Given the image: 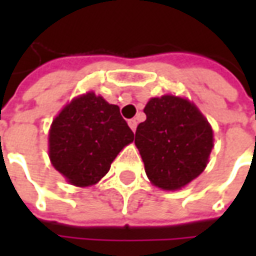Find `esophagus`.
I'll use <instances>...</instances> for the list:
<instances>
[{
	"instance_id": "obj_1",
	"label": "esophagus",
	"mask_w": 256,
	"mask_h": 256,
	"mask_svg": "<svg viewBox=\"0 0 256 256\" xmlns=\"http://www.w3.org/2000/svg\"><path fill=\"white\" fill-rule=\"evenodd\" d=\"M128 123V126H130V128H132L133 132H136V128H137V120H136V119H130Z\"/></svg>"
}]
</instances>
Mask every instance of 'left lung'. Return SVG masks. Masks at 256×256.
Here are the masks:
<instances>
[{
    "label": "left lung",
    "mask_w": 256,
    "mask_h": 256,
    "mask_svg": "<svg viewBox=\"0 0 256 256\" xmlns=\"http://www.w3.org/2000/svg\"><path fill=\"white\" fill-rule=\"evenodd\" d=\"M144 112L146 119L137 126L134 142L145 172L158 188L181 189L207 166L212 128L193 102L172 94L150 98Z\"/></svg>",
    "instance_id": "8db88e82"
}]
</instances>
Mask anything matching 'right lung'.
Returning <instances> with one entry per match:
<instances>
[{
    "instance_id": "obj_1",
    "label": "right lung",
    "mask_w": 256,
    "mask_h": 256,
    "mask_svg": "<svg viewBox=\"0 0 256 256\" xmlns=\"http://www.w3.org/2000/svg\"><path fill=\"white\" fill-rule=\"evenodd\" d=\"M133 140L119 106L89 92L74 98L54 118L49 130V158L68 182L84 188L98 182Z\"/></svg>"
}]
</instances>
